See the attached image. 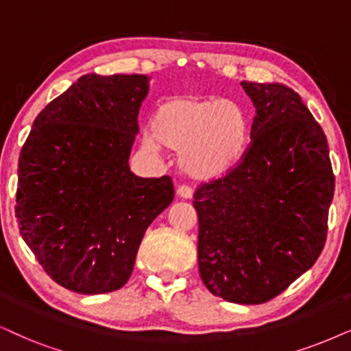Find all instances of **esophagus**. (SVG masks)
<instances>
[{
	"label": "esophagus",
	"instance_id": "1",
	"mask_svg": "<svg viewBox=\"0 0 351 351\" xmlns=\"http://www.w3.org/2000/svg\"><path fill=\"white\" fill-rule=\"evenodd\" d=\"M176 196L181 197V199H191L193 197V189L189 188V186H178V189H176Z\"/></svg>",
	"mask_w": 351,
	"mask_h": 351
}]
</instances>
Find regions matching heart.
I'll return each mask as SVG.
<instances>
[{
	"instance_id": "b5f03b06",
	"label": "heart",
	"mask_w": 351,
	"mask_h": 351,
	"mask_svg": "<svg viewBox=\"0 0 351 351\" xmlns=\"http://www.w3.org/2000/svg\"><path fill=\"white\" fill-rule=\"evenodd\" d=\"M144 147L180 155L191 178L210 181L225 176L245 157L251 143L250 114L237 101L219 97L175 95L155 110Z\"/></svg>"
}]
</instances>
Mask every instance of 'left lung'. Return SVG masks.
Segmentation results:
<instances>
[{"mask_svg": "<svg viewBox=\"0 0 351 351\" xmlns=\"http://www.w3.org/2000/svg\"><path fill=\"white\" fill-rule=\"evenodd\" d=\"M256 106L241 162L199 184L197 263L212 295L267 303L316 263L335 176L322 128L282 84L241 82Z\"/></svg>", "mask_w": 351, "mask_h": 351, "instance_id": "obj_1", "label": "left lung"}]
</instances>
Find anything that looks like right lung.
<instances>
[{
  "mask_svg": "<svg viewBox=\"0 0 351 351\" xmlns=\"http://www.w3.org/2000/svg\"><path fill=\"white\" fill-rule=\"evenodd\" d=\"M147 76L79 77L50 101L22 145L16 219L43 270L82 295L108 293L130 280L137 250L170 206V176L130 170Z\"/></svg>",
  "mask_w": 351,
  "mask_h": 351,
  "instance_id": "1",
  "label": "right lung"
}]
</instances>
